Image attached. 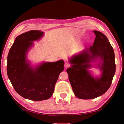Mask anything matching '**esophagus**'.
Returning <instances> with one entry per match:
<instances>
[{"mask_svg":"<svg viewBox=\"0 0 124 124\" xmlns=\"http://www.w3.org/2000/svg\"><path fill=\"white\" fill-rule=\"evenodd\" d=\"M70 66V64L68 62H65V64H64V67L65 69H67L68 68H69V66Z\"/></svg>","mask_w":124,"mask_h":124,"instance_id":"obj_1","label":"esophagus"}]
</instances>
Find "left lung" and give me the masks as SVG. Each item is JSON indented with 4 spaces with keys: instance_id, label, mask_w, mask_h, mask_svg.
I'll return each mask as SVG.
<instances>
[{
    "instance_id": "left-lung-1",
    "label": "left lung",
    "mask_w": 124,
    "mask_h": 124,
    "mask_svg": "<svg viewBox=\"0 0 124 124\" xmlns=\"http://www.w3.org/2000/svg\"><path fill=\"white\" fill-rule=\"evenodd\" d=\"M93 32L96 36L93 45L72 56L69 59L72 65L66 70L75 95L83 100L93 99L105 93L116 71L115 54L107 38L101 32ZM97 62L101 74L94 77L89 69L93 67L91 62Z\"/></svg>"
}]
</instances>
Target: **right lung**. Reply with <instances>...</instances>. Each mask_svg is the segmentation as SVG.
I'll return each mask as SVG.
<instances>
[{
  "label": "right lung",
  "instance_id": "right-lung-1",
  "mask_svg": "<svg viewBox=\"0 0 124 124\" xmlns=\"http://www.w3.org/2000/svg\"><path fill=\"white\" fill-rule=\"evenodd\" d=\"M44 35L39 30H30L18 36L9 50L7 72L17 93L26 99L43 101L52 96L64 61L43 62L33 67L27 60V53Z\"/></svg>",
  "mask_w": 124,
  "mask_h": 124
}]
</instances>
